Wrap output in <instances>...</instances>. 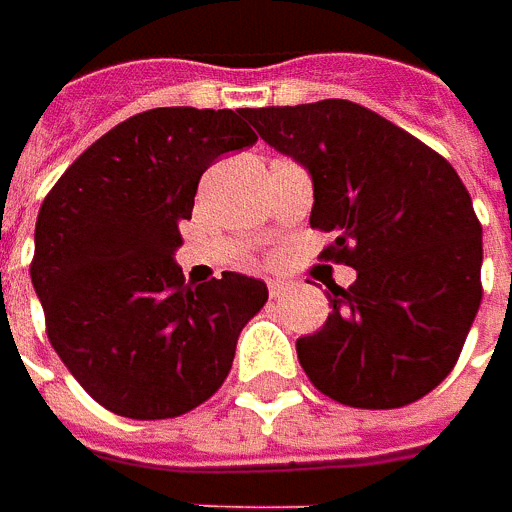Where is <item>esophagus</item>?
I'll list each match as a JSON object with an SVG mask.
<instances>
[{"instance_id":"obj_1","label":"esophagus","mask_w":512,"mask_h":512,"mask_svg":"<svg viewBox=\"0 0 512 512\" xmlns=\"http://www.w3.org/2000/svg\"><path fill=\"white\" fill-rule=\"evenodd\" d=\"M293 290V282H287V279H270L267 282V293H270V299H282L285 293Z\"/></svg>"}]
</instances>
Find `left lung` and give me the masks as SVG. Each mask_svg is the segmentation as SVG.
<instances>
[{"mask_svg": "<svg viewBox=\"0 0 512 512\" xmlns=\"http://www.w3.org/2000/svg\"><path fill=\"white\" fill-rule=\"evenodd\" d=\"M270 148L313 176L310 227L336 233L325 327L296 342L319 393L390 410L427 396L459 362L482 305V225L453 165L376 110L347 99L250 110Z\"/></svg>", "mask_w": 512, "mask_h": 512, "instance_id": "8db88e82", "label": "left lung"}]
</instances>
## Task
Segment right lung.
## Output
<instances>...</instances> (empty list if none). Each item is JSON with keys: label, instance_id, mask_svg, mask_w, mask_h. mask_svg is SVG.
I'll return each instance as SVG.
<instances>
[{"label": "right lung", "instance_id": "right-lung-1", "mask_svg": "<svg viewBox=\"0 0 512 512\" xmlns=\"http://www.w3.org/2000/svg\"><path fill=\"white\" fill-rule=\"evenodd\" d=\"M247 113H136L96 139L39 207L30 279L48 339L116 416L173 419L207 402L242 327L265 307L259 279L225 270L193 287L173 262L202 173L259 139Z\"/></svg>", "mask_w": 512, "mask_h": 512}]
</instances>
